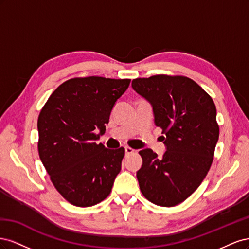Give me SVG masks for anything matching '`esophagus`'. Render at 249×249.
Instances as JSON below:
<instances>
[{
    "label": "esophagus",
    "mask_w": 249,
    "mask_h": 249,
    "mask_svg": "<svg viewBox=\"0 0 249 249\" xmlns=\"http://www.w3.org/2000/svg\"><path fill=\"white\" fill-rule=\"evenodd\" d=\"M124 152H125V154H133V153H135V149H133V148H131L129 146H125L124 147Z\"/></svg>",
    "instance_id": "obj_1"
}]
</instances>
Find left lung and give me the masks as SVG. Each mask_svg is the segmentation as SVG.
Returning a JSON list of instances; mask_svg holds the SVG:
<instances>
[{"mask_svg": "<svg viewBox=\"0 0 249 249\" xmlns=\"http://www.w3.org/2000/svg\"><path fill=\"white\" fill-rule=\"evenodd\" d=\"M132 87L152 105L166 146L162 158L150 148L139 152L140 190L155 205L177 206L197 189L213 162L219 138L215 104L197 83L182 76L134 79Z\"/></svg>", "mask_w": 249, "mask_h": 249, "instance_id": "8db88e82", "label": "left lung"}]
</instances>
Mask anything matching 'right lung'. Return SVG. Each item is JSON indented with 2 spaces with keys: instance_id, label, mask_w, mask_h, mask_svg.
<instances>
[{
  "instance_id": "1",
  "label": "right lung",
  "mask_w": 249,
  "mask_h": 249,
  "mask_svg": "<svg viewBox=\"0 0 249 249\" xmlns=\"http://www.w3.org/2000/svg\"><path fill=\"white\" fill-rule=\"evenodd\" d=\"M130 79L74 78L51 94L37 122L38 153L52 183L77 207L106 198L122 169L124 148L96 140L106 132L111 111Z\"/></svg>"
}]
</instances>
